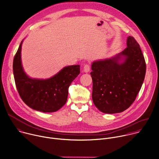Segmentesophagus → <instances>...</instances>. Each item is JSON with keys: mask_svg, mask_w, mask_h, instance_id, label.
I'll use <instances>...</instances> for the list:
<instances>
[{"mask_svg": "<svg viewBox=\"0 0 159 159\" xmlns=\"http://www.w3.org/2000/svg\"><path fill=\"white\" fill-rule=\"evenodd\" d=\"M83 69H84V71L85 72H88L90 71V67L89 64H85L84 66V67H83Z\"/></svg>", "mask_w": 159, "mask_h": 159, "instance_id": "esophagus-1", "label": "esophagus"}]
</instances>
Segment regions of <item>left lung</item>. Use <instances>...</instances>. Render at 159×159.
I'll return each mask as SVG.
<instances>
[{
	"label": "left lung",
	"instance_id": "obj_1",
	"mask_svg": "<svg viewBox=\"0 0 159 159\" xmlns=\"http://www.w3.org/2000/svg\"><path fill=\"white\" fill-rule=\"evenodd\" d=\"M127 45L117 56L92 64V100L103 113H119L127 109L143 82L146 64L140 45L131 36L127 38ZM122 56L125 60L119 64Z\"/></svg>",
	"mask_w": 159,
	"mask_h": 159
}]
</instances>
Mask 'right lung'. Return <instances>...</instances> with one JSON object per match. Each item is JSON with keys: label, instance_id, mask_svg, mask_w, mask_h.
Masks as SVG:
<instances>
[{"label": "right lung", "instance_id": "right-lung-1", "mask_svg": "<svg viewBox=\"0 0 159 159\" xmlns=\"http://www.w3.org/2000/svg\"><path fill=\"white\" fill-rule=\"evenodd\" d=\"M22 41L13 61V72L19 94L30 108L43 112H54L66 103L69 87L80 74V66H67L54 77L46 80L32 79L24 72L20 52Z\"/></svg>", "mask_w": 159, "mask_h": 159}]
</instances>
